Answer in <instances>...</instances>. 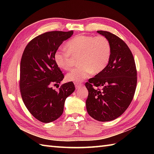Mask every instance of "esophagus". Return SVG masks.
Returning <instances> with one entry per match:
<instances>
[{
	"label": "esophagus",
	"mask_w": 154,
	"mask_h": 154,
	"mask_svg": "<svg viewBox=\"0 0 154 154\" xmlns=\"http://www.w3.org/2000/svg\"><path fill=\"white\" fill-rule=\"evenodd\" d=\"M74 84H75V87H76L77 89V88H79V87H81V86L83 85V83H81L80 82H75Z\"/></svg>",
	"instance_id": "obj_1"
}]
</instances>
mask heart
<instances>
[{
  "mask_svg": "<svg viewBox=\"0 0 154 154\" xmlns=\"http://www.w3.org/2000/svg\"><path fill=\"white\" fill-rule=\"evenodd\" d=\"M65 48L55 52L54 60L59 67L69 70L73 63L71 56L79 57V66L66 75V79L73 82H81L92 73H100L107 66L111 55L110 42L103 35H77L65 44Z\"/></svg>",
  "mask_w": 154,
  "mask_h": 154,
  "instance_id": "1",
  "label": "heart"
}]
</instances>
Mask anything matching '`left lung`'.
<instances>
[{"label": "left lung", "instance_id": "1", "mask_svg": "<svg viewBox=\"0 0 154 154\" xmlns=\"http://www.w3.org/2000/svg\"><path fill=\"white\" fill-rule=\"evenodd\" d=\"M97 32L109 40L111 55L106 68L85 83L89 91L86 108L94 119L107 122L122 115L131 103L137 71L132 52L122 39L107 31Z\"/></svg>", "mask_w": 154, "mask_h": 154}]
</instances>
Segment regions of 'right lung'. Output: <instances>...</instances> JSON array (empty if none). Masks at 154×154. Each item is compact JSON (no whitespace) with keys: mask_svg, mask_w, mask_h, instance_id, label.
Instances as JSON below:
<instances>
[{"mask_svg":"<svg viewBox=\"0 0 154 154\" xmlns=\"http://www.w3.org/2000/svg\"><path fill=\"white\" fill-rule=\"evenodd\" d=\"M73 31L48 32L29 42L20 61V90L26 107L32 115L44 123L53 122L63 112L65 99L75 89L73 83L52 89L64 78L54 60V54Z\"/></svg>","mask_w":154,"mask_h":154,"instance_id":"add662e5","label":"right lung"}]
</instances>
